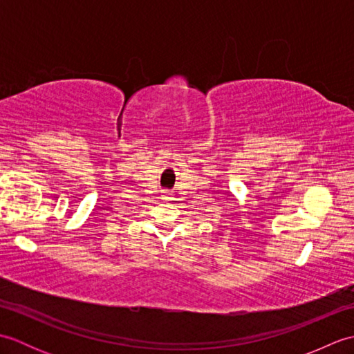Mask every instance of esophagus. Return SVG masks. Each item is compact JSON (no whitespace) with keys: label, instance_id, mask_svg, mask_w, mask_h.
I'll use <instances>...</instances> for the list:
<instances>
[{"label":"esophagus","instance_id":"34e87169","mask_svg":"<svg viewBox=\"0 0 354 354\" xmlns=\"http://www.w3.org/2000/svg\"><path fill=\"white\" fill-rule=\"evenodd\" d=\"M162 199H164V201H173L175 198H173V193H171V192L165 190V192H162Z\"/></svg>","mask_w":354,"mask_h":354}]
</instances>
